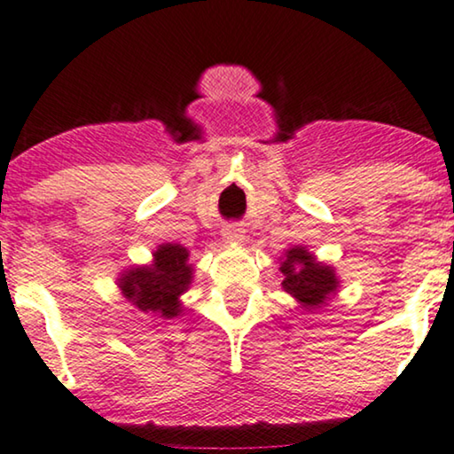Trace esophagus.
<instances>
[{
    "label": "esophagus",
    "instance_id": "1",
    "mask_svg": "<svg viewBox=\"0 0 454 454\" xmlns=\"http://www.w3.org/2000/svg\"><path fill=\"white\" fill-rule=\"evenodd\" d=\"M225 239L229 241V244H241V241H244V231H241V229H238V227H229V229H225Z\"/></svg>",
    "mask_w": 454,
    "mask_h": 454
}]
</instances>
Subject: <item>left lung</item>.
<instances>
[{"mask_svg":"<svg viewBox=\"0 0 454 454\" xmlns=\"http://www.w3.org/2000/svg\"><path fill=\"white\" fill-rule=\"evenodd\" d=\"M284 273L281 287L298 300L306 310L321 309L332 294L338 292L340 281L329 264H323L302 246H294L286 252L279 267Z\"/></svg>","mask_w":454,"mask_h":454,"instance_id":"8db88e82","label":"left lung"}]
</instances>
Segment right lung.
Listing matches in <instances>:
<instances>
[{
	"mask_svg": "<svg viewBox=\"0 0 454 454\" xmlns=\"http://www.w3.org/2000/svg\"><path fill=\"white\" fill-rule=\"evenodd\" d=\"M190 252L181 244H162L154 261L122 273L119 287L129 302L154 319H175L181 315L179 296L192 284Z\"/></svg>",
	"mask_w": 454,
	"mask_h": 454,
	"instance_id": "1",
	"label": "right lung"
}]
</instances>
